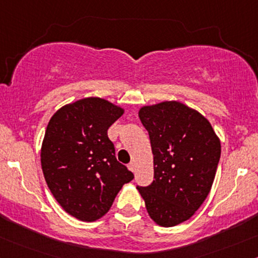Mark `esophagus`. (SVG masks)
<instances>
[{
  "label": "esophagus",
  "instance_id": "obj_1",
  "mask_svg": "<svg viewBox=\"0 0 258 258\" xmlns=\"http://www.w3.org/2000/svg\"><path fill=\"white\" fill-rule=\"evenodd\" d=\"M128 169L131 170L132 172L136 171V163H134V161H131V163L128 164Z\"/></svg>",
  "mask_w": 258,
  "mask_h": 258
}]
</instances>
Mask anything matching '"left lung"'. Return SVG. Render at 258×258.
Wrapping results in <instances>:
<instances>
[{
    "instance_id": "8db88e82",
    "label": "left lung",
    "mask_w": 258,
    "mask_h": 258,
    "mask_svg": "<svg viewBox=\"0 0 258 258\" xmlns=\"http://www.w3.org/2000/svg\"><path fill=\"white\" fill-rule=\"evenodd\" d=\"M138 116L151 138L154 180L137 189L153 222L164 228L179 225L209 195L220 140L205 116L180 101L144 105Z\"/></svg>"
}]
</instances>
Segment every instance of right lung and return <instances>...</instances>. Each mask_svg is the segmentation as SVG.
Here are the masks:
<instances>
[{"instance_id":"add662e5","label":"right lung","mask_w":258,"mask_h":258,"mask_svg":"<svg viewBox=\"0 0 258 258\" xmlns=\"http://www.w3.org/2000/svg\"><path fill=\"white\" fill-rule=\"evenodd\" d=\"M124 109L89 97L66 104L51 116L41 144V169L58 205L82 222L109 212L134 174L116 160L107 128Z\"/></svg>"}]
</instances>
